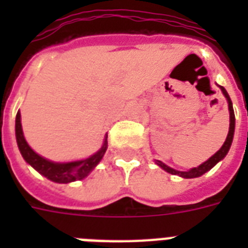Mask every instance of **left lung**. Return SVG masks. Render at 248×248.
Segmentation results:
<instances>
[{"instance_id": "left-lung-1", "label": "left lung", "mask_w": 248, "mask_h": 248, "mask_svg": "<svg viewBox=\"0 0 248 248\" xmlns=\"http://www.w3.org/2000/svg\"><path fill=\"white\" fill-rule=\"evenodd\" d=\"M221 91H223L224 96L227 97L228 100V107H229V114H231V124H229V132H228L227 140L224 141L223 147L220 148L219 151L216 152L215 155H212L211 158H208L206 162H203L202 165H200L198 167H193L189 171H177V170H173L169 166H166L165 163L161 162V161H155V163L159 166V167H162L165 171H167L169 173H172V175H179L181 177H185V179H193V177H198L202 176L204 172H207L210 170L216 165V163L221 161V159L227 155V153L231 149L232 141H233V135H234V127H235V117H234V110H233V105H232V100L229 95H228L227 90L224 89L223 86H219Z\"/></svg>"}]
</instances>
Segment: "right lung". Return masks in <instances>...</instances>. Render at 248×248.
<instances>
[{
  "mask_svg": "<svg viewBox=\"0 0 248 248\" xmlns=\"http://www.w3.org/2000/svg\"><path fill=\"white\" fill-rule=\"evenodd\" d=\"M15 135H16L17 147H19V151H20L23 158L25 159V162L29 163L41 175L47 177L48 180L60 183V184H67V183H72V181L85 179L96 167L97 163L100 162L105 151H107V144H108L107 143V138L108 136H105L103 147L95 155L89 157V158L75 161V162L59 163L51 162V161L41 157L40 155H37L36 152L29 147L28 143L25 141L24 135H23L20 112H17L16 120H15Z\"/></svg>",
  "mask_w": 248,
  "mask_h": 248,
  "instance_id": "add662e5",
  "label": "right lung"
}]
</instances>
